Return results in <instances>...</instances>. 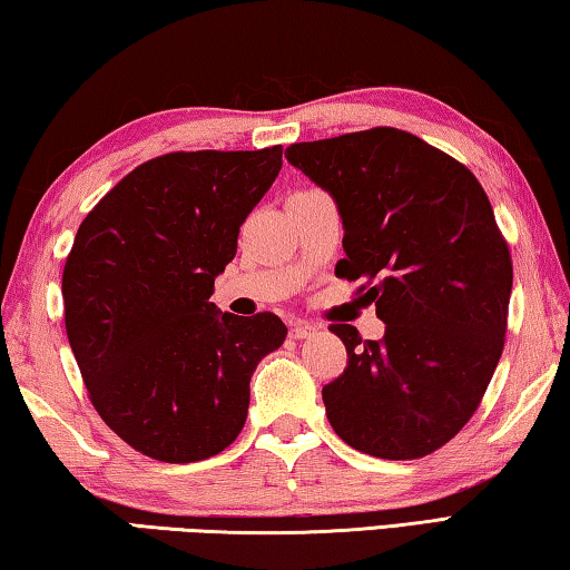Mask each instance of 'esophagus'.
Segmentation results:
<instances>
[{"mask_svg":"<svg viewBox=\"0 0 570 570\" xmlns=\"http://www.w3.org/2000/svg\"><path fill=\"white\" fill-rule=\"evenodd\" d=\"M313 335H318V325H313L307 321L291 323V338L303 341V338H313Z\"/></svg>","mask_w":570,"mask_h":570,"instance_id":"obj_1","label":"esophagus"}]
</instances>
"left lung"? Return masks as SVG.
I'll use <instances>...</instances> for the list:
<instances>
[{
  "mask_svg": "<svg viewBox=\"0 0 570 570\" xmlns=\"http://www.w3.org/2000/svg\"><path fill=\"white\" fill-rule=\"evenodd\" d=\"M285 156L333 197L346 232L335 275L366 279L386 323L381 341L331 325L348 363L323 386L328 422L381 460L432 454L470 422L505 343L512 263L488 194L468 166L399 128Z\"/></svg>",
  "mask_w": 570,
  "mask_h": 570,
  "instance_id": "obj_1",
  "label": "left lung"
}]
</instances>
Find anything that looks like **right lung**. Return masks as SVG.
Instances as JSON below:
<instances>
[{
    "label": "right lung",
    "instance_id": "1",
    "mask_svg": "<svg viewBox=\"0 0 570 570\" xmlns=\"http://www.w3.org/2000/svg\"><path fill=\"white\" fill-rule=\"evenodd\" d=\"M283 166L263 151H176L124 176L82 219L62 273L65 331L96 412L126 444L184 464L247 419L249 379L287 328L209 303Z\"/></svg>",
    "mask_w": 570,
    "mask_h": 570
}]
</instances>
